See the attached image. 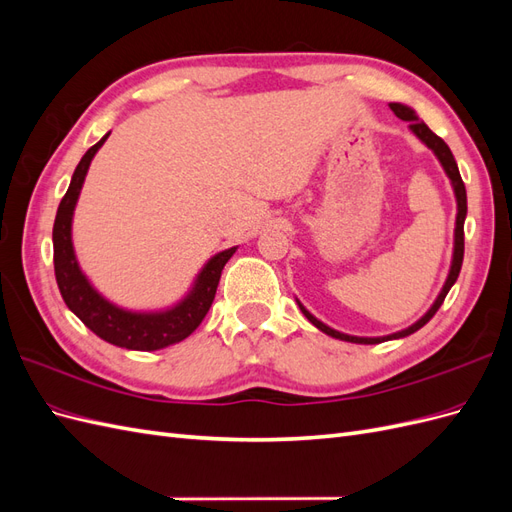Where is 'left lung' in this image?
Returning <instances> with one entry per match:
<instances>
[{"instance_id":"8db88e82","label":"left lung","mask_w":512,"mask_h":512,"mask_svg":"<svg viewBox=\"0 0 512 512\" xmlns=\"http://www.w3.org/2000/svg\"><path fill=\"white\" fill-rule=\"evenodd\" d=\"M389 106H391V111H393L399 119L410 121V130L414 132V136L418 138V141L425 143V145L433 151V156H436V158H438V162L442 164L446 177L451 179L453 192H455V200H457V220H455L453 260H451V269H448L446 282H444V286H442L440 294L436 297V301H433V305H431V307L427 309V312H425V316H421V318H418L414 324H410L408 329H404V331H397V333H391V335H384V337H356V335H346V333H342V331H335V329L327 327V324H324V322H320L316 316L309 314L307 309L297 301V303H299V307H301L303 316H305L309 322H312L316 329H320L322 333H327V335H331V337H335V339H342V342H350V344H380V342H389V339H401V337H408V335H412L414 331H418L421 327H425V324L433 318V314H436L438 309H440V305H442L444 297L448 294V290H451V288H453V284L457 282L459 271H461V262H463V222H466V215H468V196H466V185H463V181H461V175H459V168H457V162H455V158H453V153H451V149H448V145L442 141L440 136H436V134H433V132L425 126V121L418 119V115H416L414 108H410V106H406V104H399V102H391Z\"/></svg>"}]
</instances>
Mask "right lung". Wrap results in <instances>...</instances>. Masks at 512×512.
Instances as JSON below:
<instances>
[{"label":"right lung","instance_id":"add662e5","mask_svg":"<svg viewBox=\"0 0 512 512\" xmlns=\"http://www.w3.org/2000/svg\"><path fill=\"white\" fill-rule=\"evenodd\" d=\"M108 134H104L94 147L87 149L79 166L74 168L66 196L59 203L53 224V262L57 286L70 312L76 314V318H81L85 327L94 331L104 342L128 350H162L166 346L183 342L203 322L215 299L222 269L230 256L237 252V247H228V250L211 256L207 265L196 275L188 294L173 307L156 309V312H132V309L119 307L102 297L83 273L79 260H76L72 243V218L89 164L98 149L106 143Z\"/></svg>","mask_w":512,"mask_h":512}]
</instances>
